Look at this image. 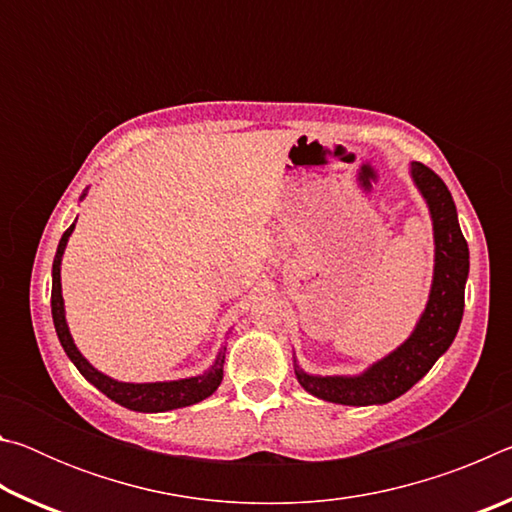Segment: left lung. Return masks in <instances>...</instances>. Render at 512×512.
I'll use <instances>...</instances> for the list:
<instances>
[{
	"instance_id": "obj_1",
	"label": "left lung",
	"mask_w": 512,
	"mask_h": 512,
	"mask_svg": "<svg viewBox=\"0 0 512 512\" xmlns=\"http://www.w3.org/2000/svg\"><path fill=\"white\" fill-rule=\"evenodd\" d=\"M411 173L429 203L436 237V268L427 309L411 339L359 377H314L296 370L300 386L320 400L350 406L395 400L427 375L440 354L452 345L461 325L470 250L458 225L454 198L443 178L427 164L413 162Z\"/></svg>"
}]
</instances>
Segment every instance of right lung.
Masks as SVG:
<instances>
[{
    "label": "right lung",
    "mask_w": 512,
    "mask_h": 512,
    "mask_svg": "<svg viewBox=\"0 0 512 512\" xmlns=\"http://www.w3.org/2000/svg\"><path fill=\"white\" fill-rule=\"evenodd\" d=\"M74 223L63 232L60 244L54 257V284H51V316H54L56 334L60 339V345L67 352V357L74 361V366L79 368L81 375L99 388L103 395H108L110 400L126 406V409L142 411V413H158V411H171V409H183V406L196 404L210 397L216 388H219L223 379V354L214 361L210 372H205L201 377L192 379H180V381H162V384H124V381H115L106 375H101L99 370H94L88 361L83 359V354L76 350V345L69 336V329L65 323V309H63V296H60V257L67 244V237L72 235Z\"/></svg>",
    "instance_id": "right-lung-1"
}]
</instances>
